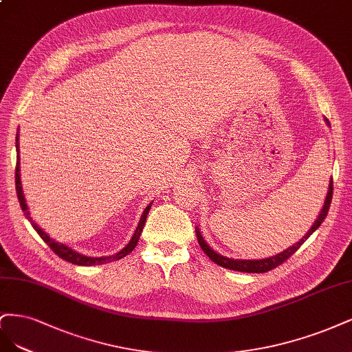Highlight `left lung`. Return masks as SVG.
<instances>
[{"instance_id":"1","label":"left lung","mask_w":352,"mask_h":352,"mask_svg":"<svg viewBox=\"0 0 352 352\" xmlns=\"http://www.w3.org/2000/svg\"><path fill=\"white\" fill-rule=\"evenodd\" d=\"M324 121L327 122L329 126V121L327 118H324ZM332 192H333V181L331 178V181H329V188H327V195H326V199H324V203L323 206L319 212V217H317V219L314 221V223L311 225V228L307 231V234H305L300 241H297L296 244H292L291 247H288L287 250H283L275 256L272 257H267V258H257V260H241V258H231V257H226V256H222L219 253H217L213 250V248L205 241V238H203L199 226H196V235H197V241L201 247V250L206 253V256L212 260V262H214L217 265L225 267V269H231V270H236V272H245V274H265V272H269L272 269H275L276 266L282 265L283 262L288 257H291L294 253H296L298 248L304 244V241L307 240V238L319 228V226L322 225V222L324 221L326 214H327V210H329V206H331V201H332Z\"/></svg>"}]
</instances>
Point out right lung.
Listing matches in <instances>:
<instances>
[{"instance_id":"1","label":"right lung","mask_w":352,"mask_h":352,"mask_svg":"<svg viewBox=\"0 0 352 352\" xmlns=\"http://www.w3.org/2000/svg\"><path fill=\"white\" fill-rule=\"evenodd\" d=\"M16 152H17L16 191H17V197H19V203H20V206H21V210L25 212L26 218L29 219V222L32 223L33 228H35V231L41 235L42 240L51 247V250H52L55 254H58L61 258L65 260V262H70V263H73V265H78V266H94V265H104V263H108V262H114V260H120V258L126 257L129 253H131V252L134 250V247L138 245V243H139V238H140V234H142V231H143V226H144V222H146V218H147V213H149L151 206H152L153 201L149 203V205H147L146 209L143 210L142 218H140L139 225H138V228H135V231H134V234H133V236H131V240L129 241V244H127L126 247L122 248V250H120V252L116 253V254L104 256V257H90V256H85V254H82V253H78V252L73 250V248L69 247V245H65V244H63V243L55 241L54 238H51L42 228H39V225L30 218V213H29V209H28V203H26V199H25V195H23V187H21V179H20L19 131H17V138H16Z\"/></svg>"}]
</instances>
